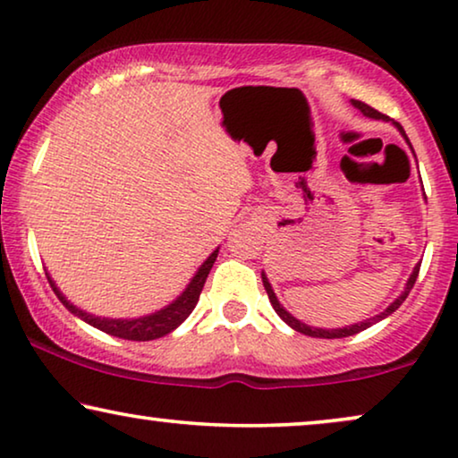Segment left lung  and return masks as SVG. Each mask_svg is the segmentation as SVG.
Here are the masks:
<instances>
[{
    "label": "left lung",
    "instance_id": "1",
    "mask_svg": "<svg viewBox=\"0 0 458 458\" xmlns=\"http://www.w3.org/2000/svg\"><path fill=\"white\" fill-rule=\"evenodd\" d=\"M352 106L356 110H360L362 114L365 116H369V118H375V121H387V116L386 114H381V112H377L375 108H371V106H367L365 102H359V99H352ZM394 127H396L398 131H400V135L404 137L406 140V143H409L411 146V141H409V137H406V133H404V129L400 127V123H396V121H390ZM411 149H412V146H411ZM412 154H415V149H412ZM419 267L421 265H417L415 268H412V273H411V277H409V281H406V287H404V292L400 293V296L394 300V302L387 306V309L384 310V312H379V315H375V317H371V318H367V321H360V323H354V325H348V327H337V329H321V327H310V325H306V323H302V321H298L296 317H292L290 312H287L284 306H281V302L277 300V296H275V292H273V287H271V284H268V279H267V275H265V271H262V284H265V290H267V293H268V300H271V304H273V309H275V312H277V315L284 318V321L290 325L292 329H296V331H300V334H304V335H310V337H325V340H334V337H348V335H354V334H359V331H365L367 327H371V325H375V323H379L381 318H386V317H390L392 312H396L398 309H400V304L404 302L406 300V296H409L411 293V290H412V285H415V281H417V275H419Z\"/></svg>",
    "mask_w": 458,
    "mask_h": 458
}]
</instances>
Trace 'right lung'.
Returning a JSON list of instances; mask_svg holds the SVG:
<instances>
[{
    "label": "right lung",
    "instance_id": "obj_1",
    "mask_svg": "<svg viewBox=\"0 0 458 458\" xmlns=\"http://www.w3.org/2000/svg\"><path fill=\"white\" fill-rule=\"evenodd\" d=\"M216 256H218V248L202 262V267L198 268L196 275H193L185 290L181 292L171 304H166L165 309L152 312V315L137 317V318H108V317L89 315V312L81 310L72 302H68L64 293L58 290V285H55L54 279L49 277V273H46V275H47L49 285H52V290L55 296H58L60 302L64 304L74 317H79L81 321L89 323L91 327L104 331V334L123 337V340L149 342V340H158V337H162V335H168L171 331L177 329L187 317L191 315V310L196 309V304L199 300V293H202L206 277H208L210 268H212V265H215Z\"/></svg>",
    "mask_w": 458,
    "mask_h": 458
}]
</instances>
